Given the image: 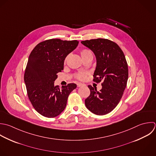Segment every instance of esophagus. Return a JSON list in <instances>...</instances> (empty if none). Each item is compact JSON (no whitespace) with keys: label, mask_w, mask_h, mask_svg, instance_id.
Wrapping results in <instances>:
<instances>
[{"label":"esophagus","mask_w":156,"mask_h":156,"mask_svg":"<svg viewBox=\"0 0 156 156\" xmlns=\"http://www.w3.org/2000/svg\"><path fill=\"white\" fill-rule=\"evenodd\" d=\"M86 85L85 84H81V83H78L77 84V86L80 87H83V86H85Z\"/></svg>","instance_id":"esophagus-1"}]
</instances>
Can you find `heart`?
Masks as SVG:
<instances>
[{"label":"heart","instance_id":"b5f03b06","mask_svg":"<svg viewBox=\"0 0 156 156\" xmlns=\"http://www.w3.org/2000/svg\"><path fill=\"white\" fill-rule=\"evenodd\" d=\"M80 54H81V57H82L83 59L86 58V57L88 56L92 55V51H91L90 50H89V49H83V50H82L81 51V52H80ZM76 76H77V78H78L79 80H84V79L85 78L86 75H85V73H84L80 72V73H78L77 74Z\"/></svg>","mask_w":156,"mask_h":156}]
</instances>
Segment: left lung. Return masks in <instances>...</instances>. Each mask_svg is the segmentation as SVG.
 Segmentation results:
<instances>
[{"label": "left lung", "instance_id": "left-lung-1", "mask_svg": "<svg viewBox=\"0 0 156 156\" xmlns=\"http://www.w3.org/2000/svg\"><path fill=\"white\" fill-rule=\"evenodd\" d=\"M81 44L96 57L94 81H103L100 91L88 86L90 94L85 100V105L92 113L103 115L111 112L123 96L128 79V64L123 51L113 41L98 38L81 41Z\"/></svg>", "mask_w": 156, "mask_h": 156}]
</instances>
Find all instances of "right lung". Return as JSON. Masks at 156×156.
<instances>
[{"instance_id":"1","label":"right lung","mask_w":156,"mask_h":156,"mask_svg":"<svg viewBox=\"0 0 156 156\" xmlns=\"http://www.w3.org/2000/svg\"><path fill=\"white\" fill-rule=\"evenodd\" d=\"M79 41L46 40L38 44L31 52L24 74L28 98L41 115L53 118L66 108L68 97L76 84L55 86L57 73L64 69L66 56L78 46Z\"/></svg>"}]
</instances>
